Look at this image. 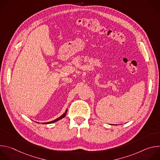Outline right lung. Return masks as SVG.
Here are the masks:
<instances>
[{
    "instance_id": "1",
    "label": "right lung",
    "mask_w": 160,
    "mask_h": 160,
    "mask_svg": "<svg viewBox=\"0 0 160 160\" xmlns=\"http://www.w3.org/2000/svg\"><path fill=\"white\" fill-rule=\"evenodd\" d=\"M67 110H68V109H66V111L62 114V115L61 117H59V118H56V120H53V121H51V122H46V123H42V124H50V123H54V122H56L60 120L61 119H62V118H63L64 117H65V116H66V112H67ZM37 123H38V122H37Z\"/></svg>"
}]
</instances>
